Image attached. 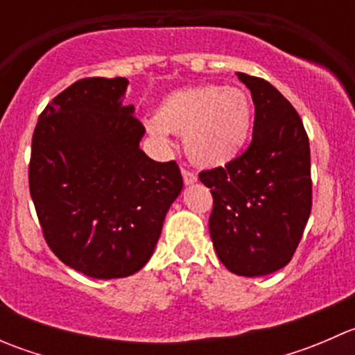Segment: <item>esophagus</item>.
Returning a JSON list of instances; mask_svg holds the SVG:
<instances>
[{
    "instance_id": "1",
    "label": "esophagus",
    "mask_w": 355,
    "mask_h": 355,
    "mask_svg": "<svg viewBox=\"0 0 355 355\" xmlns=\"http://www.w3.org/2000/svg\"><path fill=\"white\" fill-rule=\"evenodd\" d=\"M182 177H184L185 185H192L198 182V175L191 170H185V168H182Z\"/></svg>"
}]
</instances>
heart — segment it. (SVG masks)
Listing matches in <instances>:
<instances>
[{
  "label": "heart",
  "mask_w": 355,
  "mask_h": 355,
  "mask_svg": "<svg viewBox=\"0 0 355 355\" xmlns=\"http://www.w3.org/2000/svg\"><path fill=\"white\" fill-rule=\"evenodd\" d=\"M149 135L170 148L171 134L184 135L189 157L199 166L230 163L244 151L252 128V103L244 91L216 84L168 94L146 123Z\"/></svg>",
  "instance_id": "1"
}]
</instances>
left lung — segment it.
<instances>
[{
    "label": "left lung",
    "instance_id": "8db88e82",
    "mask_svg": "<svg viewBox=\"0 0 355 355\" xmlns=\"http://www.w3.org/2000/svg\"><path fill=\"white\" fill-rule=\"evenodd\" d=\"M237 77L256 106L252 141L199 178L213 196L209 234L220 261L239 277H263L287 266L309 220V139L299 113L270 82Z\"/></svg>",
    "mask_w": 355,
    "mask_h": 355
}]
</instances>
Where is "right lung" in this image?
Instances as JSON below:
<instances>
[{
	"label": "right lung",
	"instance_id": "obj_1",
	"mask_svg": "<svg viewBox=\"0 0 355 355\" xmlns=\"http://www.w3.org/2000/svg\"><path fill=\"white\" fill-rule=\"evenodd\" d=\"M128 80L91 77L60 92L32 135L28 189L46 244L91 278L141 270L184 187L175 161L139 148L146 128L121 105Z\"/></svg>",
	"mask_w": 355,
	"mask_h": 355
}]
</instances>
